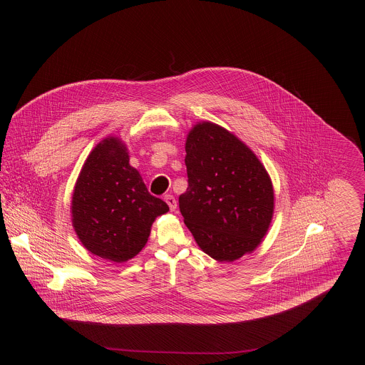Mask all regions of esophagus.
I'll list each match as a JSON object with an SVG mask.
<instances>
[{
	"label": "esophagus",
	"instance_id": "34e87169",
	"mask_svg": "<svg viewBox=\"0 0 365 365\" xmlns=\"http://www.w3.org/2000/svg\"><path fill=\"white\" fill-rule=\"evenodd\" d=\"M164 201L168 204L170 210H171V212H174L175 209H176V200H175L174 195H171V194H167V195L164 197Z\"/></svg>",
	"mask_w": 365,
	"mask_h": 365
}]
</instances>
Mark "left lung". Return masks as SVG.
Wrapping results in <instances>:
<instances>
[{"label":"left lung","mask_w":365,"mask_h":365,"mask_svg":"<svg viewBox=\"0 0 365 365\" xmlns=\"http://www.w3.org/2000/svg\"><path fill=\"white\" fill-rule=\"evenodd\" d=\"M189 186L179 197L185 225L212 259L253 252L274 215V187L257 156L226 128L197 123L186 139Z\"/></svg>","instance_id":"1"}]
</instances>
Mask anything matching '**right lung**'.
Returning a JSON list of instances; mask_svg holds the SVG:
<instances>
[{
	"label": "right lung",
	"mask_w": 365,
	"mask_h": 365,
	"mask_svg": "<svg viewBox=\"0 0 365 365\" xmlns=\"http://www.w3.org/2000/svg\"><path fill=\"white\" fill-rule=\"evenodd\" d=\"M170 210L152 195L130 165L118 137L101 140L88 155L72 194V226L93 255L124 262L145 247L157 216Z\"/></svg>",
	"instance_id": "add662e5"
}]
</instances>
